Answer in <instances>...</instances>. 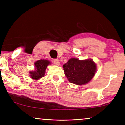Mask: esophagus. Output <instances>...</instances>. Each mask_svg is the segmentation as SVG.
<instances>
[{
	"instance_id": "esophagus-1",
	"label": "esophagus",
	"mask_w": 125,
	"mask_h": 125,
	"mask_svg": "<svg viewBox=\"0 0 125 125\" xmlns=\"http://www.w3.org/2000/svg\"><path fill=\"white\" fill-rule=\"evenodd\" d=\"M53 62L55 65H57V66H59V65L60 64V62H59L58 59H54Z\"/></svg>"
}]
</instances>
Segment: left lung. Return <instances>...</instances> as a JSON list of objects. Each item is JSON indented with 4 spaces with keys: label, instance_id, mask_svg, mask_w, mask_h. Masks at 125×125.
<instances>
[{
    "label": "left lung",
    "instance_id": "obj_1",
    "mask_svg": "<svg viewBox=\"0 0 125 125\" xmlns=\"http://www.w3.org/2000/svg\"><path fill=\"white\" fill-rule=\"evenodd\" d=\"M63 68L68 81L79 85L88 83L94 77L96 71V64L91 59L79 60L71 58L63 64Z\"/></svg>",
    "mask_w": 125,
    "mask_h": 125
}]
</instances>
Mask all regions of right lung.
<instances>
[{"mask_svg":"<svg viewBox=\"0 0 125 125\" xmlns=\"http://www.w3.org/2000/svg\"><path fill=\"white\" fill-rule=\"evenodd\" d=\"M51 62L46 59H40L35 62V71H30V76L33 80H39L44 77L46 68Z\"/></svg>","mask_w":125,"mask_h":125,"instance_id":"right-lung-1","label":"right lung"}]
</instances>
